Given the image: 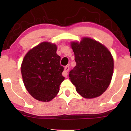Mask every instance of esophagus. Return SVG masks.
<instances>
[{
    "label": "esophagus",
    "instance_id": "esophagus-1",
    "mask_svg": "<svg viewBox=\"0 0 131 131\" xmlns=\"http://www.w3.org/2000/svg\"><path fill=\"white\" fill-rule=\"evenodd\" d=\"M69 69H70V67L69 66H66L65 68H64V70L63 71V73H62V75L64 77H67V75H68V72H69Z\"/></svg>",
    "mask_w": 131,
    "mask_h": 131
}]
</instances>
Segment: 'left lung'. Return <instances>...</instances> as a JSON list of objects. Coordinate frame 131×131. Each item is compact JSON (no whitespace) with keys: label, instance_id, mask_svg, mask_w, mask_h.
Instances as JSON below:
<instances>
[{"label":"left lung","instance_id":"1","mask_svg":"<svg viewBox=\"0 0 131 131\" xmlns=\"http://www.w3.org/2000/svg\"><path fill=\"white\" fill-rule=\"evenodd\" d=\"M76 66L70 71V79L76 90L85 98L98 97L110 85L114 69L112 53L100 42L89 37L73 42Z\"/></svg>","mask_w":131,"mask_h":131}]
</instances>
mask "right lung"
<instances>
[{"label": "right lung", "instance_id": "right-lung-1", "mask_svg": "<svg viewBox=\"0 0 131 131\" xmlns=\"http://www.w3.org/2000/svg\"><path fill=\"white\" fill-rule=\"evenodd\" d=\"M57 45L44 42L27 53L21 67L25 87L36 100L48 102L55 98L64 80L60 65L61 57L57 54Z\"/></svg>", "mask_w": 131, "mask_h": 131}]
</instances>
